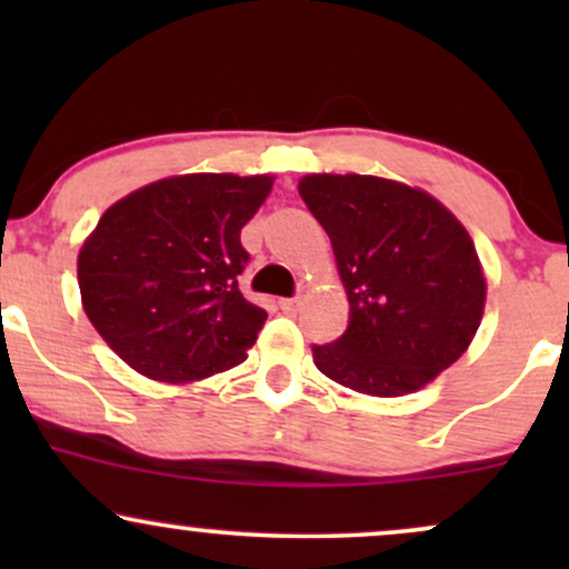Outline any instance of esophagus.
<instances>
[{"label":"esophagus","mask_w":569,"mask_h":569,"mask_svg":"<svg viewBox=\"0 0 569 569\" xmlns=\"http://www.w3.org/2000/svg\"><path fill=\"white\" fill-rule=\"evenodd\" d=\"M299 305H302V299L299 297H289V299H280V307H283L286 312H297Z\"/></svg>","instance_id":"obj_1"}]
</instances>
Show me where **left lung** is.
I'll list each match as a JSON object with an SVG mask.
<instances>
[{
	"label": "left lung",
	"mask_w": 569,
	"mask_h": 569,
	"mask_svg": "<svg viewBox=\"0 0 569 569\" xmlns=\"http://www.w3.org/2000/svg\"><path fill=\"white\" fill-rule=\"evenodd\" d=\"M299 194L335 248L350 302L345 335L312 345L329 380L403 396L452 367L485 312L471 234L439 200L377 176L312 173Z\"/></svg>",
	"instance_id": "left-lung-1"
}]
</instances>
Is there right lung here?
Returning a JSON list of instances; mask_svg holds the SVG:
<instances>
[{"label": "right lung", "instance_id": "obj_1", "mask_svg": "<svg viewBox=\"0 0 569 569\" xmlns=\"http://www.w3.org/2000/svg\"><path fill=\"white\" fill-rule=\"evenodd\" d=\"M270 189V176H173L103 213L77 278L90 323L128 367L192 382L246 361L267 312L240 293V230Z\"/></svg>", "mask_w": 569, "mask_h": 569}]
</instances>
